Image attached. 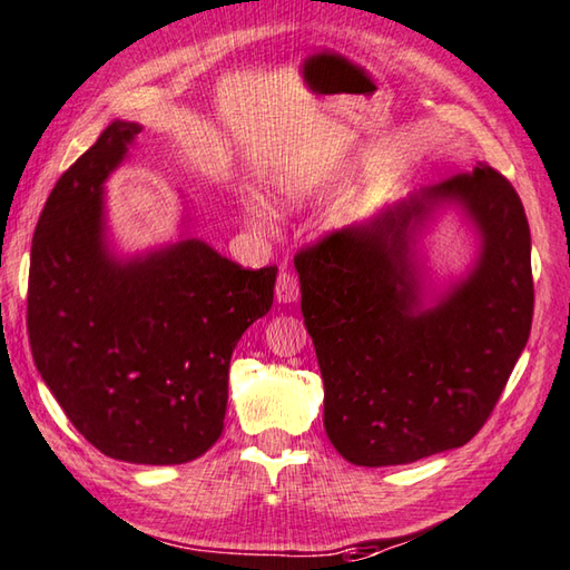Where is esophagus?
<instances>
[{"label":"esophagus","mask_w":570,"mask_h":570,"mask_svg":"<svg viewBox=\"0 0 570 570\" xmlns=\"http://www.w3.org/2000/svg\"><path fill=\"white\" fill-rule=\"evenodd\" d=\"M275 297H277V303H295V299L299 297V281L295 273L283 271L281 275H277Z\"/></svg>","instance_id":"34e87169"}]
</instances>
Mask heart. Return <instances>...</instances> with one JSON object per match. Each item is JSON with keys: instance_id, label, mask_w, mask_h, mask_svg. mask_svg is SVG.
I'll return each instance as SVG.
<instances>
[{"instance_id": "obj_1", "label": "heart", "mask_w": 570, "mask_h": 570, "mask_svg": "<svg viewBox=\"0 0 570 570\" xmlns=\"http://www.w3.org/2000/svg\"><path fill=\"white\" fill-rule=\"evenodd\" d=\"M277 193H281V196L285 198V200H295V198H299V188L297 186H281L277 188Z\"/></svg>"}]
</instances>
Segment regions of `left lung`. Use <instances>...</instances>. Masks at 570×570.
<instances>
[{"label":"left lung","mask_w":570,"mask_h":570,"mask_svg":"<svg viewBox=\"0 0 570 570\" xmlns=\"http://www.w3.org/2000/svg\"><path fill=\"white\" fill-rule=\"evenodd\" d=\"M444 202L482 233L466 282L429 311L409 245ZM305 327L325 382V432L357 466L412 464L464 446L487 424L529 342L531 230L519 193L479 164L322 235L295 255Z\"/></svg>","instance_id":"8db88e82"}]
</instances>
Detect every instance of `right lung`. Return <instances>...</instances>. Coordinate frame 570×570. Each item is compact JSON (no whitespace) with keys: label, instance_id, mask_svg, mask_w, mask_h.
<instances>
[{"label":"right lung","instance_id":"1","mask_svg":"<svg viewBox=\"0 0 570 570\" xmlns=\"http://www.w3.org/2000/svg\"><path fill=\"white\" fill-rule=\"evenodd\" d=\"M138 131L114 121L49 193L31 240L29 345L101 454L186 464L218 442L233 350L271 309L277 267L245 271L196 238L111 257L101 186Z\"/></svg>","mask_w":570,"mask_h":570}]
</instances>
